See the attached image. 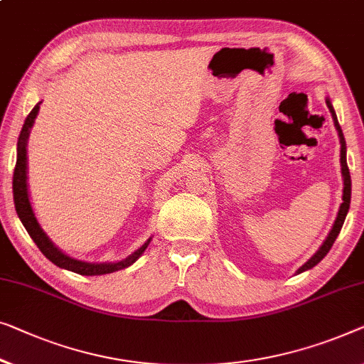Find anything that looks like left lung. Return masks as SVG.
Masks as SVG:
<instances>
[{
	"mask_svg": "<svg viewBox=\"0 0 364 364\" xmlns=\"http://www.w3.org/2000/svg\"><path fill=\"white\" fill-rule=\"evenodd\" d=\"M326 107H328L330 113H331V118H333V123H335V128L338 131V136H340V144H341V151H340V162H341V176H343V203L340 205V210H338V215H336V220L333 226H331L328 236H326V240L323 241V245L318 247V251L315 252V255L310 257V259L305 262L302 267H299L297 274L307 271V269H312L314 266H317L320 261L323 259L326 256V252L330 251V247L333 246L336 236H338L341 226L345 223V218H346V213H348L350 210V202H351V177H350V169H348V164H346V143H345V138H343V131H341L340 124H338V119H336V113L333 107H331L330 100L326 98Z\"/></svg>",
	"mask_w": 364,
	"mask_h": 364,
	"instance_id": "left-lung-1",
	"label": "left lung"
}]
</instances>
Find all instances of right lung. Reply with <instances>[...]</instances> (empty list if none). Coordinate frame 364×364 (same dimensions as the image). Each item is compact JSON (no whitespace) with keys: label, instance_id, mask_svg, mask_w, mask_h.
<instances>
[{"label":"right lung","instance_id":"add662e5","mask_svg":"<svg viewBox=\"0 0 364 364\" xmlns=\"http://www.w3.org/2000/svg\"><path fill=\"white\" fill-rule=\"evenodd\" d=\"M39 105L31 109V113L26 118L23 129H21L19 138H18V156H16V167L13 173V197H14V207L16 213L21 220V223L24 225V228L28 230L31 238L34 240V243L38 245L42 255H44L47 259L54 262L55 266L62 267V269H68L72 272L82 274V276H102V274H109L119 269H124L133 264V262L138 259V257L146 251L147 245L151 243V238L146 241V243L136 250L133 255H129L126 259L118 261V262H85L73 259V257L67 256L65 252H62L59 247L52 243L49 236L44 233V230L41 228L38 218H36L33 205L29 202V192H28V151H26V146H28V138L29 131L33 128L34 119L39 113Z\"/></svg>","mask_w":364,"mask_h":364}]
</instances>
